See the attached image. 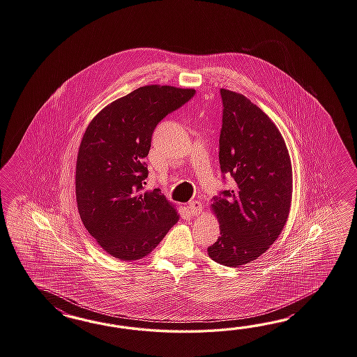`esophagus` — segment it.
Returning a JSON list of instances; mask_svg holds the SVG:
<instances>
[{
	"label": "esophagus",
	"instance_id": "34e87169",
	"mask_svg": "<svg viewBox=\"0 0 357 357\" xmlns=\"http://www.w3.org/2000/svg\"><path fill=\"white\" fill-rule=\"evenodd\" d=\"M188 210H190L192 215H200L201 211H202V204L200 201H191L188 204Z\"/></svg>",
	"mask_w": 357,
	"mask_h": 357
}]
</instances>
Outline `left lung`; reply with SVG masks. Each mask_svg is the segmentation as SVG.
<instances>
[{
    "instance_id": "8db88e82",
    "label": "left lung",
    "mask_w": 357,
    "mask_h": 357,
    "mask_svg": "<svg viewBox=\"0 0 357 357\" xmlns=\"http://www.w3.org/2000/svg\"><path fill=\"white\" fill-rule=\"evenodd\" d=\"M223 125L219 164L235 179L210 205L220 236L210 258L228 267L255 261L270 249L287 225L293 170L285 140L267 114L246 96L220 89Z\"/></svg>"
}]
</instances>
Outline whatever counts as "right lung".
I'll list each match as a JSON object with an SVG mask.
<instances>
[{"instance_id":"add662e5","label":"right lung","mask_w":357,"mask_h":357,"mask_svg":"<svg viewBox=\"0 0 357 357\" xmlns=\"http://www.w3.org/2000/svg\"><path fill=\"white\" fill-rule=\"evenodd\" d=\"M193 96L195 89L138 87L105 105L84 132L76 161L79 217L98 245L120 261L148 255L179 220L158 188L144 190L143 160L157 123Z\"/></svg>"}]
</instances>
